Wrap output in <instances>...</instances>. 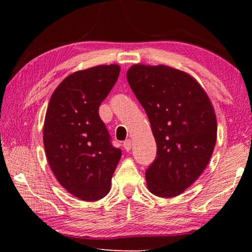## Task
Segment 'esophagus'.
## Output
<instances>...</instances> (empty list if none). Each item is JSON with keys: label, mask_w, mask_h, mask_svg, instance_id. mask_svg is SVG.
Listing matches in <instances>:
<instances>
[{"label": "esophagus", "mask_w": 252, "mask_h": 252, "mask_svg": "<svg viewBox=\"0 0 252 252\" xmlns=\"http://www.w3.org/2000/svg\"><path fill=\"white\" fill-rule=\"evenodd\" d=\"M123 147H125V149H126V152L131 151V148H132V142H131V140L125 141V143H123Z\"/></svg>", "instance_id": "1"}]
</instances>
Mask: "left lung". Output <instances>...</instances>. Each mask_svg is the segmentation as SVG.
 Wrapping results in <instances>:
<instances>
[{
	"instance_id": "obj_1",
	"label": "left lung",
	"mask_w": 252,
	"mask_h": 252,
	"mask_svg": "<svg viewBox=\"0 0 252 252\" xmlns=\"http://www.w3.org/2000/svg\"><path fill=\"white\" fill-rule=\"evenodd\" d=\"M127 82L145 109L157 144L146 170L147 187L159 197H175L199 178L217 142L210 99L189 74L164 65H134Z\"/></svg>"
}]
</instances>
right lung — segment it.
<instances>
[{"mask_svg": "<svg viewBox=\"0 0 252 252\" xmlns=\"http://www.w3.org/2000/svg\"><path fill=\"white\" fill-rule=\"evenodd\" d=\"M119 73L118 65H100L70 74L52 94L46 110L47 161L63 189L84 201L108 194L121 158L98 114Z\"/></svg>", "mask_w": 252, "mask_h": 252, "instance_id": "obj_1", "label": "right lung"}]
</instances>
